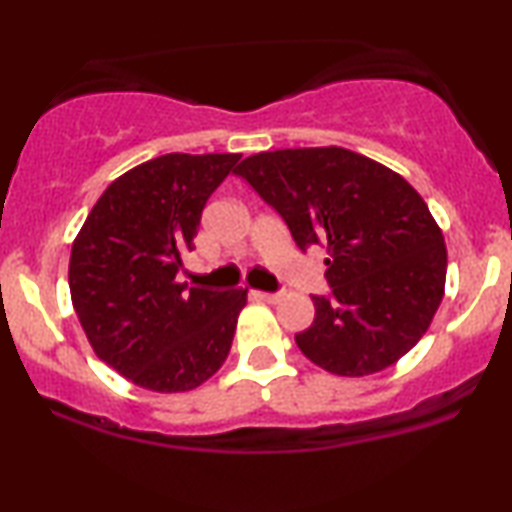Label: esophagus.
Listing matches in <instances>:
<instances>
[{
  "label": "esophagus",
  "instance_id": "esophagus-1",
  "mask_svg": "<svg viewBox=\"0 0 512 512\" xmlns=\"http://www.w3.org/2000/svg\"><path fill=\"white\" fill-rule=\"evenodd\" d=\"M254 298L265 300V303H277L282 298V293H268V291H254Z\"/></svg>",
  "mask_w": 512,
  "mask_h": 512
}]
</instances>
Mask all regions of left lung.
<instances>
[{
    "label": "left lung",
    "instance_id": "8db88e82",
    "mask_svg": "<svg viewBox=\"0 0 512 512\" xmlns=\"http://www.w3.org/2000/svg\"><path fill=\"white\" fill-rule=\"evenodd\" d=\"M282 216L300 251L326 247L331 296L296 345L342 377L380 373L429 328L445 291L447 249L415 188L340 146L265 151L233 170Z\"/></svg>",
    "mask_w": 512,
    "mask_h": 512
}]
</instances>
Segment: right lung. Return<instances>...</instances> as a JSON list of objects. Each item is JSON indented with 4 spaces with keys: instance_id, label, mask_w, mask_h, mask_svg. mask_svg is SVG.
<instances>
[{
    "instance_id": "obj_1",
    "label": "right lung",
    "mask_w": 512,
    "mask_h": 512,
    "mask_svg": "<svg viewBox=\"0 0 512 512\" xmlns=\"http://www.w3.org/2000/svg\"><path fill=\"white\" fill-rule=\"evenodd\" d=\"M240 153H167L132 167L72 244L69 291L93 352L137 387L177 394L226 361L247 291L177 282L202 209Z\"/></svg>"
}]
</instances>
